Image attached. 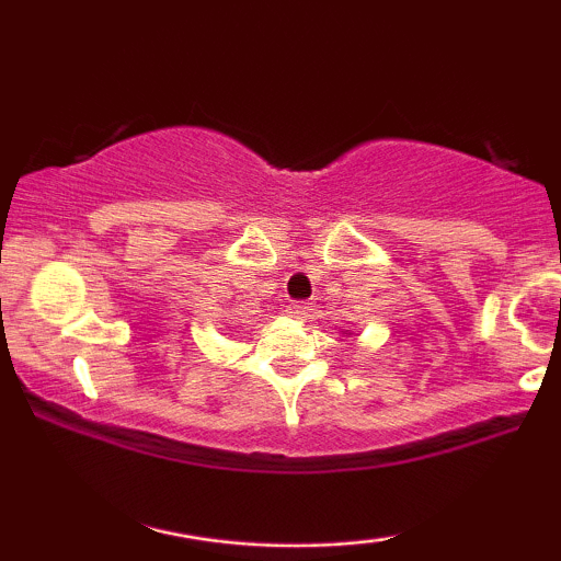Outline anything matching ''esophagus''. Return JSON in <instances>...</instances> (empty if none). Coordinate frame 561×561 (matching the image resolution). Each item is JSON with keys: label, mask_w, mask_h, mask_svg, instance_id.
I'll return each instance as SVG.
<instances>
[{"label": "esophagus", "mask_w": 561, "mask_h": 561, "mask_svg": "<svg viewBox=\"0 0 561 561\" xmlns=\"http://www.w3.org/2000/svg\"><path fill=\"white\" fill-rule=\"evenodd\" d=\"M287 313L293 319H308V313H311V306H308V302H289Z\"/></svg>", "instance_id": "obj_1"}]
</instances>
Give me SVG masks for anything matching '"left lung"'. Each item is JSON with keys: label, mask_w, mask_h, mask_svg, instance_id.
<instances>
[{"label": "left lung", "mask_w": 561, "mask_h": 561, "mask_svg": "<svg viewBox=\"0 0 561 561\" xmlns=\"http://www.w3.org/2000/svg\"><path fill=\"white\" fill-rule=\"evenodd\" d=\"M343 334H351V330H345V332H343Z\"/></svg>", "instance_id": "8db88e82"}]
</instances>
